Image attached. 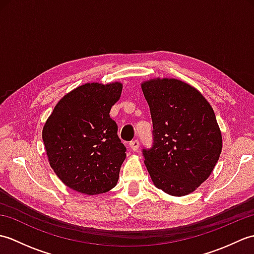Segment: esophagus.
I'll use <instances>...</instances> for the list:
<instances>
[{
    "label": "esophagus",
    "mask_w": 254,
    "mask_h": 254,
    "mask_svg": "<svg viewBox=\"0 0 254 254\" xmlns=\"http://www.w3.org/2000/svg\"><path fill=\"white\" fill-rule=\"evenodd\" d=\"M130 147L132 150H137L139 147V142L137 141V139H134V141H132L130 143Z\"/></svg>",
    "instance_id": "obj_1"
}]
</instances>
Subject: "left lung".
Here are the masks:
<instances>
[{"label": "left lung", "mask_w": 254, "mask_h": 254, "mask_svg": "<svg viewBox=\"0 0 254 254\" xmlns=\"http://www.w3.org/2000/svg\"><path fill=\"white\" fill-rule=\"evenodd\" d=\"M153 121V145L143 149L154 185L170 195L193 192L207 179L222 153V134L213 108L179 79L142 84Z\"/></svg>", "instance_id": "obj_1"}]
</instances>
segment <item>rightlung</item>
I'll return each instance as SVG.
<instances>
[{
  "instance_id": "1",
  "label": "right lung",
  "mask_w": 254,
  "mask_h": 254,
  "mask_svg": "<svg viewBox=\"0 0 254 254\" xmlns=\"http://www.w3.org/2000/svg\"><path fill=\"white\" fill-rule=\"evenodd\" d=\"M122 84L87 83L58 102L42 139L51 168L64 185L95 195L116 187L127 148L109 116Z\"/></svg>"
}]
</instances>
